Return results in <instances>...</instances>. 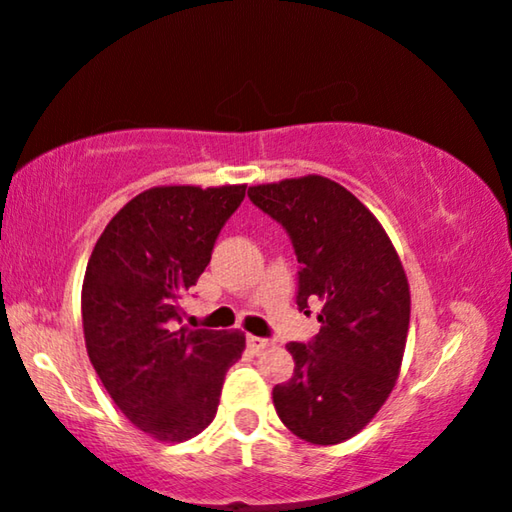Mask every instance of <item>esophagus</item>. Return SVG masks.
<instances>
[{
  "instance_id": "1",
  "label": "esophagus",
  "mask_w": 512,
  "mask_h": 512,
  "mask_svg": "<svg viewBox=\"0 0 512 512\" xmlns=\"http://www.w3.org/2000/svg\"><path fill=\"white\" fill-rule=\"evenodd\" d=\"M268 345H271V341L259 339V336H248V348L253 352H262L268 348Z\"/></svg>"
}]
</instances>
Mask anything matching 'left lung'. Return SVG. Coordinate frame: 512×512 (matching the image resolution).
Segmentation results:
<instances>
[{
	"mask_svg": "<svg viewBox=\"0 0 512 512\" xmlns=\"http://www.w3.org/2000/svg\"><path fill=\"white\" fill-rule=\"evenodd\" d=\"M250 201L287 228L300 271L298 307L318 298L314 343H289L293 377L273 388L291 433L339 445L375 418L400 377L411 289L400 255L357 196L325 176L248 189Z\"/></svg>",
	"mask_w": 512,
	"mask_h": 512,
	"instance_id": "left-lung-1",
	"label": "left lung"
}]
</instances>
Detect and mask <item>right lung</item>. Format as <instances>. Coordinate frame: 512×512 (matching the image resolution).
<instances>
[{"label":"right lung","instance_id":"right-lung-1","mask_svg":"<svg viewBox=\"0 0 512 512\" xmlns=\"http://www.w3.org/2000/svg\"><path fill=\"white\" fill-rule=\"evenodd\" d=\"M246 185H160L112 216L83 277L88 357L117 409L160 443L210 427L246 334L176 327Z\"/></svg>","mask_w":512,"mask_h":512}]
</instances>
